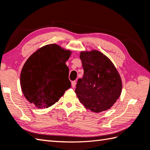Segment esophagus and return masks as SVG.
Segmentation results:
<instances>
[{"mask_svg":"<svg viewBox=\"0 0 150 150\" xmlns=\"http://www.w3.org/2000/svg\"><path fill=\"white\" fill-rule=\"evenodd\" d=\"M71 85H72V87L73 88H75V85H76V81H73L71 82Z\"/></svg>","mask_w":150,"mask_h":150,"instance_id":"34e87169","label":"esophagus"}]
</instances>
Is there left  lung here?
<instances>
[{
    "label": "left lung",
    "instance_id": "left-lung-1",
    "mask_svg": "<svg viewBox=\"0 0 150 150\" xmlns=\"http://www.w3.org/2000/svg\"><path fill=\"white\" fill-rule=\"evenodd\" d=\"M83 77L79 79L75 92L85 108L94 112L106 110L122 92V80L116 67L101 52H81Z\"/></svg>",
    "mask_w": 150,
    "mask_h": 150
}]
</instances>
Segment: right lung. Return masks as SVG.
I'll return each instance as SVG.
<instances>
[{"mask_svg":"<svg viewBox=\"0 0 150 150\" xmlns=\"http://www.w3.org/2000/svg\"><path fill=\"white\" fill-rule=\"evenodd\" d=\"M70 52L51 44L38 49L26 61L20 83L23 94L30 103L39 108L51 107L71 87L66 64Z\"/></svg>","mask_w":150,"mask_h":150,"instance_id":"obj_1","label":"right lung"}]
</instances>
